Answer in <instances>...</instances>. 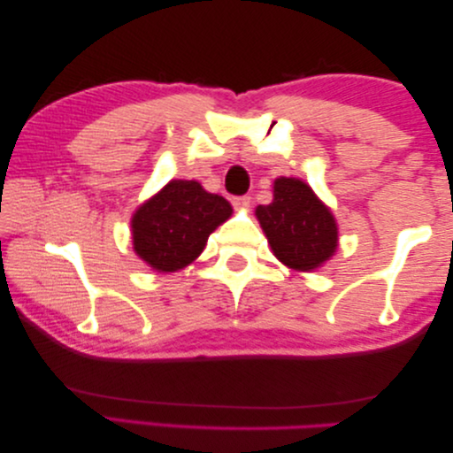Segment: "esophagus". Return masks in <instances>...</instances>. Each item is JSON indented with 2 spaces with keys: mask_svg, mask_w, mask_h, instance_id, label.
<instances>
[{
  "mask_svg": "<svg viewBox=\"0 0 453 453\" xmlns=\"http://www.w3.org/2000/svg\"><path fill=\"white\" fill-rule=\"evenodd\" d=\"M249 203H250V196H234L233 198V204L239 206V209H241V206H247Z\"/></svg>",
  "mask_w": 453,
  "mask_h": 453,
  "instance_id": "34e87169",
  "label": "esophagus"
}]
</instances>
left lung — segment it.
<instances>
[{"label":"left lung","mask_w":453,"mask_h":453,"mask_svg":"<svg viewBox=\"0 0 453 453\" xmlns=\"http://www.w3.org/2000/svg\"><path fill=\"white\" fill-rule=\"evenodd\" d=\"M255 214L273 253L288 269L313 271L335 255V217L299 178H277L273 203L257 206Z\"/></svg>","instance_id":"1"}]
</instances>
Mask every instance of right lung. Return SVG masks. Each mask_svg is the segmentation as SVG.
<instances>
[{
    "label": "right lung",
    "mask_w": 453,
    "mask_h": 453,
    "mask_svg": "<svg viewBox=\"0 0 453 453\" xmlns=\"http://www.w3.org/2000/svg\"><path fill=\"white\" fill-rule=\"evenodd\" d=\"M233 206L196 180H170L132 217V247L158 273H174L203 253L211 233Z\"/></svg>",
    "instance_id": "right-lung-1"
}]
</instances>
